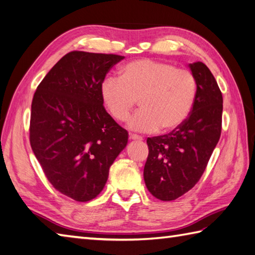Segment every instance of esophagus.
<instances>
[{
  "mask_svg": "<svg viewBox=\"0 0 255 255\" xmlns=\"http://www.w3.org/2000/svg\"><path fill=\"white\" fill-rule=\"evenodd\" d=\"M129 139H132V141H142L143 137L136 134H129Z\"/></svg>",
  "mask_w": 255,
  "mask_h": 255,
  "instance_id": "esophagus-1",
  "label": "esophagus"
}]
</instances>
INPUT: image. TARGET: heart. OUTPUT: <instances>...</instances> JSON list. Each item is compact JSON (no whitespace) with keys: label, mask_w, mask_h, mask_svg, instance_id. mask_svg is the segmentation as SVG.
<instances>
[{"label":"heart","mask_w":255,"mask_h":255,"mask_svg":"<svg viewBox=\"0 0 255 255\" xmlns=\"http://www.w3.org/2000/svg\"><path fill=\"white\" fill-rule=\"evenodd\" d=\"M198 85L189 70L168 62L139 59L120 69V77H107L100 87L103 106L119 122L126 121L133 108L141 109L129 118L128 128L135 132H169L190 116Z\"/></svg>","instance_id":"heart-1"}]
</instances>
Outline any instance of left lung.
<instances>
[{"label": "left lung", "mask_w": 255, "mask_h": 255, "mask_svg": "<svg viewBox=\"0 0 255 255\" xmlns=\"http://www.w3.org/2000/svg\"><path fill=\"white\" fill-rule=\"evenodd\" d=\"M189 69L198 85L190 116L173 132L146 141L145 185L163 201L177 199L197 184L221 134L223 100L215 77L200 61Z\"/></svg>", "instance_id": "left-lung-1"}]
</instances>
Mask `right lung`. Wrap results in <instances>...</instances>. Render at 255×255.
I'll return each mask as SVG.
<instances>
[{
	"mask_svg": "<svg viewBox=\"0 0 255 255\" xmlns=\"http://www.w3.org/2000/svg\"><path fill=\"white\" fill-rule=\"evenodd\" d=\"M119 55L71 51L49 70L32 102L29 141L46 177L61 194L89 201L101 193L128 134L113 120L100 87Z\"/></svg>",
	"mask_w": 255,
	"mask_h": 255,
	"instance_id": "right-lung-1",
	"label": "right lung"
}]
</instances>
